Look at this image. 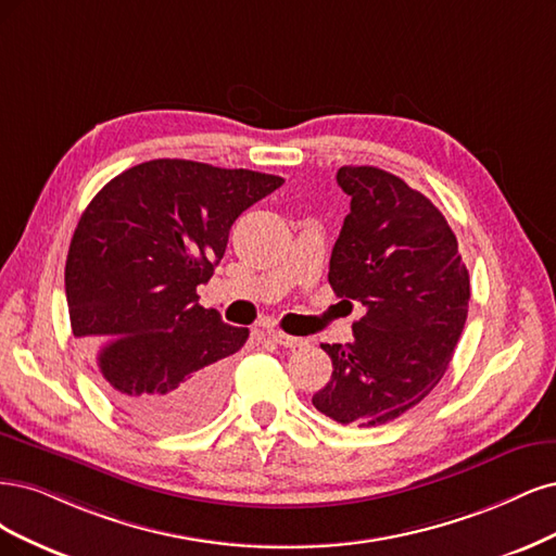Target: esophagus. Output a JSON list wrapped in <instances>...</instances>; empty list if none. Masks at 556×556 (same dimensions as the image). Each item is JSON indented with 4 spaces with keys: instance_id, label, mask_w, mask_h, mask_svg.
<instances>
[{
    "instance_id": "esophagus-1",
    "label": "esophagus",
    "mask_w": 556,
    "mask_h": 556,
    "mask_svg": "<svg viewBox=\"0 0 556 556\" xmlns=\"http://www.w3.org/2000/svg\"><path fill=\"white\" fill-rule=\"evenodd\" d=\"M267 337H270L275 344H279V346H286V349H298V346H304V344H307V342H304V339H302V337H293V334H286V332L277 330V328H273V330H267Z\"/></svg>"
}]
</instances>
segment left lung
<instances>
[{
  "label": "left lung",
  "instance_id": "left-lung-1",
  "mask_svg": "<svg viewBox=\"0 0 556 556\" xmlns=\"http://www.w3.org/2000/svg\"><path fill=\"white\" fill-rule=\"evenodd\" d=\"M337 185L351 195V212L328 281L365 314L351 344H320L334 371L312 404L342 425L379 427L443 379L469 312V270L439 207L397 175L342 166Z\"/></svg>",
  "mask_w": 556,
  "mask_h": 556
}]
</instances>
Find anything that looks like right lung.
Instances as JSON below:
<instances>
[{"label":"right lung","instance_id":"1","mask_svg":"<svg viewBox=\"0 0 556 556\" xmlns=\"http://www.w3.org/2000/svg\"><path fill=\"white\" fill-rule=\"evenodd\" d=\"M281 177L154 159L119 173L83 212L64 286L71 330L105 395L152 432H185L224 402L247 328L199 304L230 226Z\"/></svg>","mask_w":556,"mask_h":556}]
</instances>
